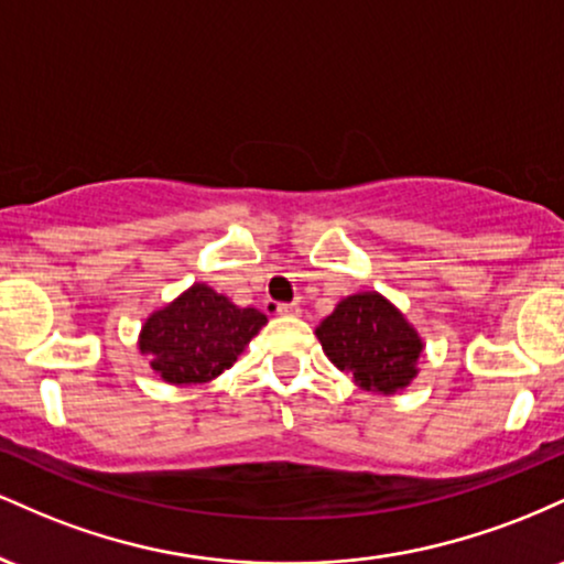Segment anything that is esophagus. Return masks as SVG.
Returning a JSON list of instances; mask_svg holds the SVG:
<instances>
[{"mask_svg":"<svg viewBox=\"0 0 564 564\" xmlns=\"http://www.w3.org/2000/svg\"><path fill=\"white\" fill-rule=\"evenodd\" d=\"M275 313L278 315H291V318H294V315H300V304H278Z\"/></svg>","mask_w":564,"mask_h":564,"instance_id":"esophagus-1","label":"esophagus"}]
</instances>
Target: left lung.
<instances>
[{
	"mask_svg": "<svg viewBox=\"0 0 564 564\" xmlns=\"http://www.w3.org/2000/svg\"><path fill=\"white\" fill-rule=\"evenodd\" d=\"M315 336L326 358L366 392L398 394L419 377L422 336L379 291L339 300Z\"/></svg>",
	"mask_w": 564,
	"mask_h": 564,
	"instance_id": "1",
	"label": "left lung"
}]
</instances>
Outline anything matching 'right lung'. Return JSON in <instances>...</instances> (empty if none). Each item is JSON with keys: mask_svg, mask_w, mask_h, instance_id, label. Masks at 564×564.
Here are the masks:
<instances>
[{"mask_svg": "<svg viewBox=\"0 0 564 564\" xmlns=\"http://www.w3.org/2000/svg\"><path fill=\"white\" fill-rule=\"evenodd\" d=\"M264 323L257 307H238L209 283H193L148 315L138 349L166 384H204L241 358Z\"/></svg>", "mask_w": 564, "mask_h": 564, "instance_id": "obj_1", "label": "right lung"}]
</instances>
